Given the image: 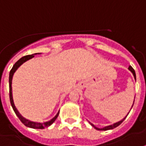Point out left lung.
Segmentation results:
<instances>
[{
    "instance_id": "8db88e82",
    "label": "left lung",
    "mask_w": 146,
    "mask_h": 146,
    "mask_svg": "<svg viewBox=\"0 0 146 146\" xmlns=\"http://www.w3.org/2000/svg\"><path fill=\"white\" fill-rule=\"evenodd\" d=\"M128 70L130 71H131V73H133V77H134V79H136V73H135L134 70L133 69V67H131V66H130V67H128ZM133 103H134V101H133ZM133 106V104L132 106H131V109H132ZM131 110H130V111H131ZM129 112H128V113H127V115L129 114ZM127 115L125 116V117H124V118H122L121 120L119 121H118V122H115V123H114V124H110V125H108V126L104 127H103V128H98V127H96V126H94V124H92V123H91V122H89V123H90V124H91V125H92V126L93 127H94V128H95L96 130H98V131H108V130H112V129H114L115 127H118V125H120V124L123 122V121H124V119L126 118V117H127Z\"/></svg>"
}]
</instances>
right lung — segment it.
Wrapping results in <instances>:
<instances>
[{"instance_id": "1", "label": "right lung", "mask_w": 146, "mask_h": 146, "mask_svg": "<svg viewBox=\"0 0 146 146\" xmlns=\"http://www.w3.org/2000/svg\"><path fill=\"white\" fill-rule=\"evenodd\" d=\"M41 53H35V54H30V55H26V56L22 57V58H20L17 62L15 63V64L13 65V67L12 68V70L9 72V99H10V103H11L12 107L13 109L14 112L16 114V115L18 116V118H19L20 121L23 123L26 127H31V128H34V129H44L45 127H47L50 126L51 124H52L54 121L56 120V118H58V116L59 115V111L57 112V114L55 115L54 118H52V119H50L48 121H46V122H36V121H32L31 120H28L27 118H25L24 116L22 115V114L19 112V110H17V108L15 106V104H14L13 100V90H12V81H13V77L14 73L15 72L18 70V68L22 64L25 62H26L28 60L33 58L34 57V55L36 54H40Z\"/></svg>"}]
</instances>
